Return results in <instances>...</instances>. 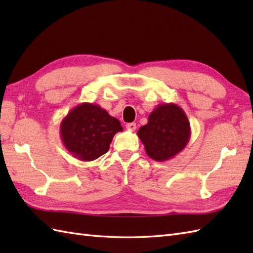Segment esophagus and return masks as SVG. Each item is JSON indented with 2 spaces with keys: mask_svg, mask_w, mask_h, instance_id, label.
I'll use <instances>...</instances> for the list:
<instances>
[{
  "mask_svg": "<svg viewBox=\"0 0 253 253\" xmlns=\"http://www.w3.org/2000/svg\"><path fill=\"white\" fill-rule=\"evenodd\" d=\"M126 128L128 130H130V131H133L137 128V126H136V123H128V124H126Z\"/></svg>",
  "mask_w": 253,
  "mask_h": 253,
  "instance_id": "obj_1",
  "label": "esophagus"
}]
</instances>
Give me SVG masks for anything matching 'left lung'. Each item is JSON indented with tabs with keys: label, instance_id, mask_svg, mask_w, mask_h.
Listing matches in <instances>:
<instances>
[{
	"label": "left lung",
	"instance_id": "left-lung-1",
	"mask_svg": "<svg viewBox=\"0 0 253 253\" xmlns=\"http://www.w3.org/2000/svg\"><path fill=\"white\" fill-rule=\"evenodd\" d=\"M137 135L149 158L164 162L185 149L190 139V123L184 110L174 103L159 104L149 115L147 125Z\"/></svg>",
	"mask_w": 253,
	"mask_h": 253
}]
</instances>
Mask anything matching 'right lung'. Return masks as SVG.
Masks as SVG:
<instances>
[{
	"label": "right lung",
	"mask_w": 253,
	"mask_h": 253,
	"mask_svg": "<svg viewBox=\"0 0 253 253\" xmlns=\"http://www.w3.org/2000/svg\"><path fill=\"white\" fill-rule=\"evenodd\" d=\"M120 121L98 104L82 103L63 118L60 133L64 147L74 158L89 162L105 154L116 132L122 131Z\"/></svg>",
	"instance_id": "1"
}]
</instances>
